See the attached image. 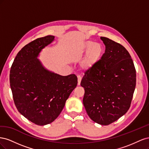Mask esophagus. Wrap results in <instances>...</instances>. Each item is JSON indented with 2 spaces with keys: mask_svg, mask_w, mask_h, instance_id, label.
Listing matches in <instances>:
<instances>
[{
  "mask_svg": "<svg viewBox=\"0 0 149 149\" xmlns=\"http://www.w3.org/2000/svg\"><path fill=\"white\" fill-rule=\"evenodd\" d=\"M82 78L80 76H78V85H80L81 81Z\"/></svg>",
  "mask_w": 149,
  "mask_h": 149,
  "instance_id": "34e87169",
  "label": "esophagus"
}]
</instances>
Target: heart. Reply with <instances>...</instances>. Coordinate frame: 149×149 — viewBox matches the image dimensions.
<instances>
[{
	"mask_svg": "<svg viewBox=\"0 0 149 149\" xmlns=\"http://www.w3.org/2000/svg\"><path fill=\"white\" fill-rule=\"evenodd\" d=\"M102 47L100 43H93L91 41L85 42L79 50L78 55L86 52L84 58L81 64L84 71H89L94 67L102 53Z\"/></svg>",
	"mask_w": 149,
	"mask_h": 149,
	"instance_id": "b5f03b06",
	"label": "heart"
}]
</instances>
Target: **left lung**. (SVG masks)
Listing matches in <instances>:
<instances>
[{
  "instance_id": "obj_1",
  "label": "left lung",
  "mask_w": 149,
  "mask_h": 149,
  "mask_svg": "<svg viewBox=\"0 0 149 149\" xmlns=\"http://www.w3.org/2000/svg\"><path fill=\"white\" fill-rule=\"evenodd\" d=\"M106 50L81 82L84 89L83 104L89 117L109 125L129 110L136 84V71L130 54L123 45L101 37Z\"/></svg>"
}]
</instances>
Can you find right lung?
Listing matches in <instances>:
<instances>
[{
	"instance_id": "obj_1",
	"label": "right lung",
	"mask_w": 149,
	"mask_h": 149,
	"mask_svg": "<svg viewBox=\"0 0 149 149\" xmlns=\"http://www.w3.org/2000/svg\"><path fill=\"white\" fill-rule=\"evenodd\" d=\"M55 37L36 39L21 49L10 71V84L17 110L33 123L45 125L55 120L76 87L75 74L61 76L48 70L38 57Z\"/></svg>"
}]
</instances>
